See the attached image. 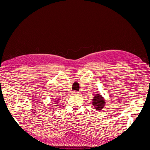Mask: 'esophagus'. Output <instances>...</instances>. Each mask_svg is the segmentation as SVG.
<instances>
[{
    "instance_id": "esophagus-1",
    "label": "esophagus",
    "mask_w": 150,
    "mask_h": 150,
    "mask_svg": "<svg viewBox=\"0 0 150 150\" xmlns=\"http://www.w3.org/2000/svg\"><path fill=\"white\" fill-rule=\"evenodd\" d=\"M72 94H73L74 95H79L80 94V93L79 92H78V91H73L72 92Z\"/></svg>"
}]
</instances>
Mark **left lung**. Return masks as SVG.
<instances>
[{"label":"left lung","instance_id":"8db88e82","mask_svg":"<svg viewBox=\"0 0 150 150\" xmlns=\"http://www.w3.org/2000/svg\"><path fill=\"white\" fill-rule=\"evenodd\" d=\"M93 103L96 110H100L102 108H103L105 102H104V100L100 95L96 94V96L94 98Z\"/></svg>","mask_w":150,"mask_h":150}]
</instances>
